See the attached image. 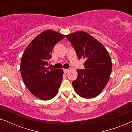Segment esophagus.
<instances>
[{
	"instance_id": "obj_1",
	"label": "esophagus",
	"mask_w": 132,
	"mask_h": 132,
	"mask_svg": "<svg viewBox=\"0 0 132 132\" xmlns=\"http://www.w3.org/2000/svg\"><path fill=\"white\" fill-rule=\"evenodd\" d=\"M68 71H69V70L68 69H64V72L65 73H67Z\"/></svg>"
}]
</instances>
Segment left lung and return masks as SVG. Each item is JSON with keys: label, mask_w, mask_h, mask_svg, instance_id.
Returning <instances> with one entry per match:
<instances>
[{"label": "left lung", "mask_w": 132, "mask_h": 132, "mask_svg": "<svg viewBox=\"0 0 132 132\" xmlns=\"http://www.w3.org/2000/svg\"><path fill=\"white\" fill-rule=\"evenodd\" d=\"M70 41L79 59H84L85 69L77 70V78L72 84L79 96L85 98L95 97L102 93L109 80L112 64L103 45L84 31L68 34Z\"/></svg>", "instance_id": "obj_1"}]
</instances>
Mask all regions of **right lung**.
I'll use <instances>...</instances> for the list:
<instances>
[{"mask_svg":"<svg viewBox=\"0 0 132 132\" xmlns=\"http://www.w3.org/2000/svg\"><path fill=\"white\" fill-rule=\"evenodd\" d=\"M65 35L52 30L43 31L28 45L21 56L20 72L30 93L42 100L53 98L58 93L64 71L46 67L57 42Z\"/></svg>","mask_w":132,"mask_h":132,"instance_id":"obj_1","label":"right lung"}]
</instances>
